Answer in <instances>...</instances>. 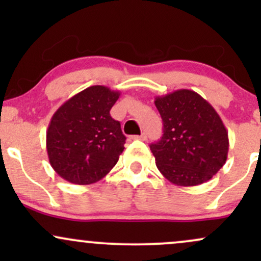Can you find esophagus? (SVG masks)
<instances>
[{
    "label": "esophagus",
    "instance_id": "34e87169",
    "mask_svg": "<svg viewBox=\"0 0 261 261\" xmlns=\"http://www.w3.org/2000/svg\"><path fill=\"white\" fill-rule=\"evenodd\" d=\"M134 139H135V140H141V141H146V140H147V134H146V133H142V134H141V135H140V136H135V137H134Z\"/></svg>",
    "mask_w": 261,
    "mask_h": 261
}]
</instances>
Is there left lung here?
<instances>
[{
	"instance_id": "obj_1",
	"label": "left lung",
	"mask_w": 261,
	"mask_h": 261,
	"mask_svg": "<svg viewBox=\"0 0 261 261\" xmlns=\"http://www.w3.org/2000/svg\"><path fill=\"white\" fill-rule=\"evenodd\" d=\"M163 136L149 146L162 175L178 187L208 181L228 154V131L214 107L196 92L178 89L155 97Z\"/></svg>"
}]
</instances>
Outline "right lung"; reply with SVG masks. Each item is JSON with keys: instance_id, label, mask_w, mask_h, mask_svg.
<instances>
[{"instance_id": "add662e5", "label": "right lung", "mask_w": 261, "mask_h": 261, "mask_svg": "<svg viewBox=\"0 0 261 261\" xmlns=\"http://www.w3.org/2000/svg\"><path fill=\"white\" fill-rule=\"evenodd\" d=\"M120 92L92 86L66 100L46 130L49 162L65 180L88 185L103 179L124 151L126 137L110 116Z\"/></svg>"}]
</instances>
